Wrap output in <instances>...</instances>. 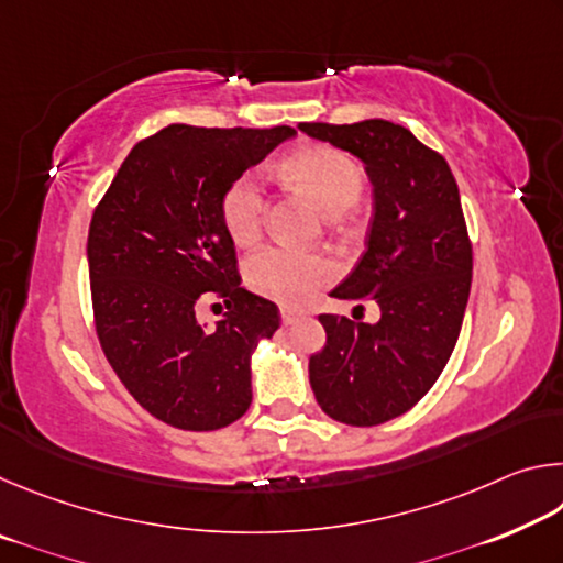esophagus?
Wrapping results in <instances>:
<instances>
[{"instance_id": "1", "label": "esophagus", "mask_w": 563, "mask_h": 563, "mask_svg": "<svg viewBox=\"0 0 563 563\" xmlns=\"http://www.w3.org/2000/svg\"><path fill=\"white\" fill-rule=\"evenodd\" d=\"M302 316V312L292 310V308H280V320L283 325H292V322H298V318Z\"/></svg>"}]
</instances>
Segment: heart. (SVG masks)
I'll list each match as a JSON object with an SVG mask.
<instances>
[{"mask_svg":"<svg viewBox=\"0 0 563 563\" xmlns=\"http://www.w3.org/2000/svg\"><path fill=\"white\" fill-rule=\"evenodd\" d=\"M283 174L302 194H308L322 213L338 218L355 206L362 190V170L347 154L330 146H302L285 158ZM265 216V188L255 170L231 180L221 198V218L228 235L238 245H251L261 235ZM335 268L320 253L292 247H265L245 265V280L255 292L285 305H302L322 285L332 280Z\"/></svg>","mask_w":563,"mask_h":563,"instance_id":"1","label":"heart"}]
</instances>
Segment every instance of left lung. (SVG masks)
<instances>
[{
  "instance_id": "obj_1",
  "label": "left lung",
  "mask_w": 563,
  "mask_h": 563,
  "mask_svg": "<svg viewBox=\"0 0 563 563\" xmlns=\"http://www.w3.org/2000/svg\"><path fill=\"white\" fill-rule=\"evenodd\" d=\"M298 129L365 166L373 184L365 253L330 295L379 305L375 325L320 316L328 342L310 357V387L338 422L383 424L430 393L460 338L472 288L460 188L446 161L399 123Z\"/></svg>"
}]
</instances>
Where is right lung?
Segmentation results:
<instances>
[{"instance_id": "obj_1", "label": "right lung", "mask_w": 563, "mask_h": 563, "mask_svg": "<svg viewBox=\"0 0 563 563\" xmlns=\"http://www.w3.org/2000/svg\"><path fill=\"white\" fill-rule=\"evenodd\" d=\"M292 136L290 126L170 123L131 148L93 211L87 255L103 355L133 399L178 430H221L253 402L251 357L280 312L241 288L221 198ZM213 294L229 312L208 329L195 312Z\"/></svg>"}]
</instances>
